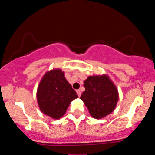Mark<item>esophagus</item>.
<instances>
[{"label":"esophagus","mask_w":155,"mask_h":155,"mask_svg":"<svg viewBox=\"0 0 155 155\" xmlns=\"http://www.w3.org/2000/svg\"><path fill=\"white\" fill-rule=\"evenodd\" d=\"M76 93H77V95H78V96H79V97H80V96H81V92L79 90H76Z\"/></svg>","instance_id":"1"}]
</instances>
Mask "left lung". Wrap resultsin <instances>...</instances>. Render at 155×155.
Returning a JSON list of instances; mask_svg holds the SVG:
<instances>
[{
	"mask_svg": "<svg viewBox=\"0 0 155 155\" xmlns=\"http://www.w3.org/2000/svg\"><path fill=\"white\" fill-rule=\"evenodd\" d=\"M85 91L80 98L92 117L101 119L111 114L119 100L118 90L107 75L92 76L84 81Z\"/></svg>",
	"mask_w": 155,
	"mask_h": 155,
	"instance_id": "1",
	"label": "left lung"
}]
</instances>
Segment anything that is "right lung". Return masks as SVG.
<instances>
[{"instance_id": "1", "label": "right lung", "mask_w": 155, "mask_h": 155, "mask_svg": "<svg viewBox=\"0 0 155 155\" xmlns=\"http://www.w3.org/2000/svg\"><path fill=\"white\" fill-rule=\"evenodd\" d=\"M78 95L60 69H53L44 74L37 90V101L44 114L58 120L65 114L69 104Z\"/></svg>"}]
</instances>
